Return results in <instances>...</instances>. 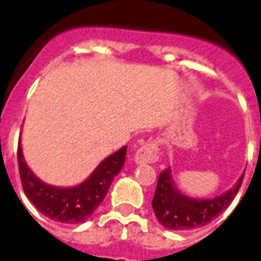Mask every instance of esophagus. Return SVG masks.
Instances as JSON below:
<instances>
[{
  "mask_svg": "<svg viewBox=\"0 0 261 261\" xmlns=\"http://www.w3.org/2000/svg\"><path fill=\"white\" fill-rule=\"evenodd\" d=\"M160 158V153H158V144L157 142H150L143 145L140 149L136 152L135 157V164L138 165H147L153 164Z\"/></svg>",
  "mask_w": 261,
  "mask_h": 261,
  "instance_id": "esophagus-1",
  "label": "esophagus"
}]
</instances>
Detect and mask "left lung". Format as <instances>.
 <instances>
[{
	"label": "left lung",
	"instance_id": "1",
	"mask_svg": "<svg viewBox=\"0 0 261 261\" xmlns=\"http://www.w3.org/2000/svg\"><path fill=\"white\" fill-rule=\"evenodd\" d=\"M243 172L234 186L214 198H192L175 186L171 169L160 174L152 207L165 228L171 230H191L210 223L220 213L228 208L237 196L242 184Z\"/></svg>",
	"mask_w": 261,
	"mask_h": 261
}]
</instances>
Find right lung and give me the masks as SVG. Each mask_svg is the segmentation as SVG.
<instances>
[{"mask_svg":"<svg viewBox=\"0 0 261 261\" xmlns=\"http://www.w3.org/2000/svg\"><path fill=\"white\" fill-rule=\"evenodd\" d=\"M126 153L127 145L104 158L81 184L55 187L42 181L29 169L19 139L18 164L23 191L32 204L51 220L65 224L84 223L107 196L114 176L119 174L125 164Z\"/></svg>","mask_w":261,"mask_h":261,"instance_id":"obj_1","label":"right lung"}]
</instances>
